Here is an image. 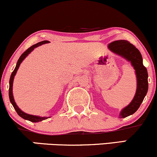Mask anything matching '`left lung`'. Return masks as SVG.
Instances as JSON below:
<instances>
[{
  "mask_svg": "<svg viewBox=\"0 0 157 157\" xmlns=\"http://www.w3.org/2000/svg\"><path fill=\"white\" fill-rule=\"evenodd\" d=\"M108 48L115 55L123 57L131 63L135 71L137 78L136 92L130 103L120 111L119 118L121 119L135 113L144 101L148 89V72L146 67L143 64V58L140 52L127 40H114L108 44Z\"/></svg>",
  "mask_w": 157,
  "mask_h": 157,
  "instance_id": "left-lung-1",
  "label": "left lung"
}]
</instances>
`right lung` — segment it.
I'll return each instance as SVG.
<instances>
[{
    "label": "right lung",
    "mask_w": 157,
    "mask_h": 157,
    "mask_svg": "<svg viewBox=\"0 0 157 157\" xmlns=\"http://www.w3.org/2000/svg\"><path fill=\"white\" fill-rule=\"evenodd\" d=\"M48 43H49V40H44V41L39 42V43L34 44V45L30 46L29 49H27L26 51H25L24 53H23L22 55L20 56V57L19 58L18 61H17V63L16 67H15L14 70H13L12 73H11V77H10V80H9V100H10L11 103L12 104L13 108H14L15 111H17V114H18L19 117H22V119H24L25 120H28V121H32V122H38V121H43V120H45V119H48V118H49V117H39V116H35V115H31V114L26 113H25L24 111H22V110H21L20 108H19L18 106H17L16 102H15V101H14V99H13V78H14V76H15V75H16V73L17 72V70L19 69L20 64L22 63V61L24 60L25 58H26V57H28V55H29V54H30L32 51H33L35 48L38 47V46H39L43 45V44H48Z\"/></svg>",
    "instance_id": "obj_1"
}]
</instances>
